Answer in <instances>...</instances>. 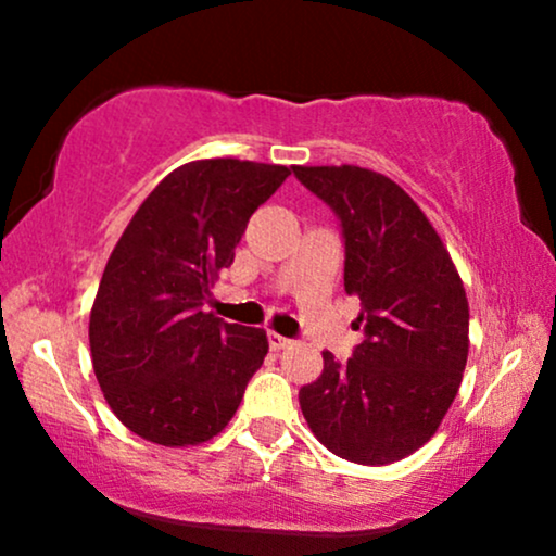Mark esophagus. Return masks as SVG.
Returning a JSON list of instances; mask_svg holds the SVG:
<instances>
[{"mask_svg":"<svg viewBox=\"0 0 556 556\" xmlns=\"http://www.w3.org/2000/svg\"><path fill=\"white\" fill-rule=\"evenodd\" d=\"M269 344H271V350H285V348H290L292 340H287V337L277 334V331H269Z\"/></svg>","mask_w":556,"mask_h":556,"instance_id":"1","label":"esophagus"}]
</instances>
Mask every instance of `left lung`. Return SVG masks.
I'll use <instances>...</instances> for the list:
<instances>
[{"label": "left lung", "instance_id": "1", "mask_svg": "<svg viewBox=\"0 0 556 556\" xmlns=\"http://www.w3.org/2000/svg\"><path fill=\"white\" fill-rule=\"evenodd\" d=\"M342 222L344 292L366 340L300 389V410L337 457L389 465L437 433L468 363V298L450 251L397 182L374 169L292 167Z\"/></svg>", "mask_w": 556, "mask_h": 556}]
</instances>
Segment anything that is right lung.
Segmentation results:
<instances>
[{"mask_svg":"<svg viewBox=\"0 0 556 556\" xmlns=\"http://www.w3.org/2000/svg\"><path fill=\"white\" fill-rule=\"evenodd\" d=\"M290 175L282 164L198 159L151 190L114 245L88 342L112 413L162 446L225 431L269 353L266 331L203 311L248 219Z\"/></svg>","mask_w":556,"mask_h":556,"instance_id":"right-lung-1","label":"right lung"}]
</instances>
